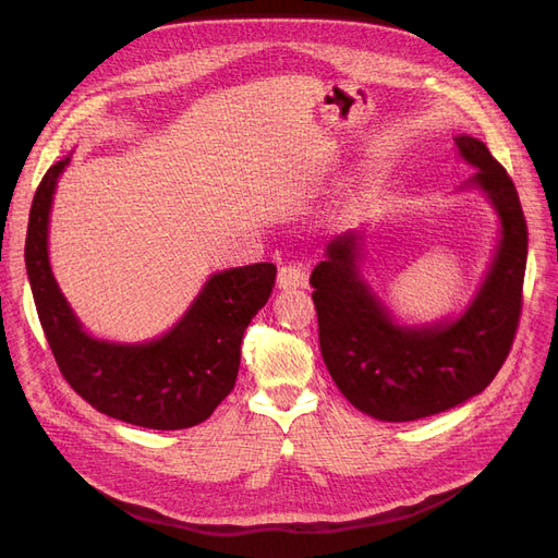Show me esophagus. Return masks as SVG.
<instances>
[{"mask_svg":"<svg viewBox=\"0 0 558 558\" xmlns=\"http://www.w3.org/2000/svg\"><path fill=\"white\" fill-rule=\"evenodd\" d=\"M307 272L302 265H283L279 269L277 286L281 291H291V289H307Z\"/></svg>","mask_w":558,"mask_h":558,"instance_id":"obj_1","label":"esophagus"}]
</instances>
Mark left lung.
<instances>
[{"instance_id":"left-lung-1","label":"left lung","mask_w":558,"mask_h":558,"mask_svg":"<svg viewBox=\"0 0 558 558\" xmlns=\"http://www.w3.org/2000/svg\"><path fill=\"white\" fill-rule=\"evenodd\" d=\"M456 154L475 174L453 193H480L498 218L492 263L453 316L404 324L363 275L365 230L326 246L310 277L320 356L342 396L363 414L402 424L447 412L494 381L514 340L529 232L514 183L484 142L456 134Z\"/></svg>"}]
</instances>
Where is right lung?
<instances>
[{"label": "right lung", "instance_id": "obj_1", "mask_svg": "<svg viewBox=\"0 0 558 558\" xmlns=\"http://www.w3.org/2000/svg\"><path fill=\"white\" fill-rule=\"evenodd\" d=\"M70 160L72 154L41 179L25 242L29 289L60 373L111 418L154 430L197 426L232 391L244 330L272 293L277 267L256 263L214 272L177 324L154 340L116 342L90 335L60 291L48 258L50 209Z\"/></svg>", "mask_w": 558, "mask_h": 558}]
</instances>
